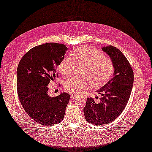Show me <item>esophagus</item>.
I'll return each mask as SVG.
<instances>
[{"label": "esophagus", "mask_w": 152, "mask_h": 152, "mask_svg": "<svg viewBox=\"0 0 152 152\" xmlns=\"http://www.w3.org/2000/svg\"><path fill=\"white\" fill-rule=\"evenodd\" d=\"M77 96V94H75V93H73V94H71V98H75V97H76Z\"/></svg>", "instance_id": "esophagus-1"}]
</instances>
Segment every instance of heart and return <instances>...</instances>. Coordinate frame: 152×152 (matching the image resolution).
I'll return each instance as SVG.
<instances>
[{
  "label": "heart",
  "mask_w": 152,
  "mask_h": 152,
  "mask_svg": "<svg viewBox=\"0 0 152 152\" xmlns=\"http://www.w3.org/2000/svg\"><path fill=\"white\" fill-rule=\"evenodd\" d=\"M75 66H81L80 76L70 77L64 82L66 90L78 93L91 85L98 87L110 78L114 71V64L110 58L92 48H81L72 54V58L65 57L58 65V69L64 77L71 75Z\"/></svg>",
  "instance_id": "b5f03b06"
}]
</instances>
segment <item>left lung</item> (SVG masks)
I'll use <instances>...</instances> for the list:
<instances>
[{"instance_id": "8db88e82", "label": "left lung", "mask_w": 152, "mask_h": 152, "mask_svg": "<svg viewBox=\"0 0 152 152\" xmlns=\"http://www.w3.org/2000/svg\"><path fill=\"white\" fill-rule=\"evenodd\" d=\"M114 64L113 77L96 92L101 95L96 103L88 98L83 108L85 119L94 125L108 124L122 113L130 98L134 83V72L126 58L113 46L102 48ZM98 98V97H96Z\"/></svg>"}]
</instances>
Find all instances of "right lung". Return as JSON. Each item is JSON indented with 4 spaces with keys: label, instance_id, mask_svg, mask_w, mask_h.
Instances as JSON below:
<instances>
[{
    "label": "right lung",
    "instance_id": "add662e5",
    "mask_svg": "<svg viewBox=\"0 0 152 152\" xmlns=\"http://www.w3.org/2000/svg\"><path fill=\"white\" fill-rule=\"evenodd\" d=\"M67 49L64 44L46 43L30 49L18 64V98L26 113L38 124L52 126L64 118L70 95L61 92L51 98L48 86L58 76L57 69Z\"/></svg>",
    "mask_w": 152,
    "mask_h": 152
}]
</instances>
